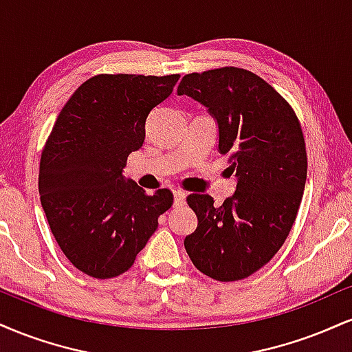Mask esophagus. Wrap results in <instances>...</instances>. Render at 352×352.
Listing matches in <instances>:
<instances>
[{
    "instance_id": "1",
    "label": "esophagus",
    "mask_w": 352,
    "mask_h": 352,
    "mask_svg": "<svg viewBox=\"0 0 352 352\" xmlns=\"http://www.w3.org/2000/svg\"><path fill=\"white\" fill-rule=\"evenodd\" d=\"M185 192H182V190H173V205L175 207H180V205L185 204Z\"/></svg>"
}]
</instances>
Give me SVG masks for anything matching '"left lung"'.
<instances>
[{
  "label": "left lung",
  "instance_id": "left-lung-1",
  "mask_svg": "<svg viewBox=\"0 0 352 352\" xmlns=\"http://www.w3.org/2000/svg\"><path fill=\"white\" fill-rule=\"evenodd\" d=\"M177 94L207 107L236 177L220 207L208 193L188 195L199 223L185 250L213 280H243L276 254L296 218L308 170L301 125L268 82L238 67L184 76Z\"/></svg>",
  "mask_w": 352,
  "mask_h": 352
}]
</instances>
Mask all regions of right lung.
<instances>
[{"label": "right lung", "mask_w": 352, "mask_h": 352, "mask_svg": "<svg viewBox=\"0 0 352 352\" xmlns=\"http://www.w3.org/2000/svg\"><path fill=\"white\" fill-rule=\"evenodd\" d=\"M180 76L100 74L59 112L39 165V195L59 248L76 268L106 280L127 272L172 207V192L145 193L125 179L145 120Z\"/></svg>", "instance_id": "right-lung-1"}]
</instances>
